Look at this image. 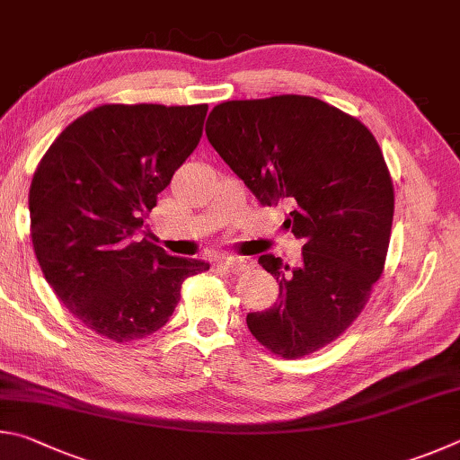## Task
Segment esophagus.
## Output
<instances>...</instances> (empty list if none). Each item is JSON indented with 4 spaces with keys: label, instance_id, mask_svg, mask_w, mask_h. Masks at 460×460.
I'll return each instance as SVG.
<instances>
[{
    "label": "esophagus",
    "instance_id": "1",
    "mask_svg": "<svg viewBox=\"0 0 460 460\" xmlns=\"http://www.w3.org/2000/svg\"><path fill=\"white\" fill-rule=\"evenodd\" d=\"M220 267L224 270L232 272V275H238V272H243V270H246L248 267H251V261L243 259V256H228V259H222L220 261Z\"/></svg>",
    "mask_w": 460,
    "mask_h": 460
}]
</instances>
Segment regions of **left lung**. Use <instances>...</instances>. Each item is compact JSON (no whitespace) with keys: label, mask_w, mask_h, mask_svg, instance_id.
Instances as JSON below:
<instances>
[{"label":"left lung","mask_w":460,"mask_h":460,"mask_svg":"<svg viewBox=\"0 0 460 460\" xmlns=\"http://www.w3.org/2000/svg\"><path fill=\"white\" fill-rule=\"evenodd\" d=\"M206 135L262 206H291L285 226L303 240L295 267L259 259L280 293L270 309L248 313V329L287 359L325 348L384 270L394 188L380 145L358 119L299 94L217 104Z\"/></svg>","instance_id":"1"}]
</instances>
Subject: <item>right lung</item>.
<instances>
[{"mask_svg": "<svg viewBox=\"0 0 460 460\" xmlns=\"http://www.w3.org/2000/svg\"><path fill=\"white\" fill-rule=\"evenodd\" d=\"M208 104H102L58 135L30 188L31 244L48 285L111 341L164 327L183 280L209 264L137 240L175 169L198 147Z\"/></svg>", "mask_w": 460, "mask_h": 460, "instance_id": "1", "label": "right lung"}]
</instances>
